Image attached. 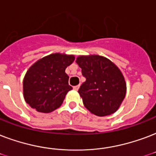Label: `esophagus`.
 I'll use <instances>...</instances> for the list:
<instances>
[{"label": "esophagus", "mask_w": 156, "mask_h": 156, "mask_svg": "<svg viewBox=\"0 0 156 156\" xmlns=\"http://www.w3.org/2000/svg\"><path fill=\"white\" fill-rule=\"evenodd\" d=\"M73 89H74V90H76V91H77V90H78V88H79V85H77V86H74L73 87Z\"/></svg>", "instance_id": "1"}]
</instances>
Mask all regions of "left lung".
<instances>
[{"label": "left lung", "instance_id": "1", "mask_svg": "<svg viewBox=\"0 0 156 156\" xmlns=\"http://www.w3.org/2000/svg\"><path fill=\"white\" fill-rule=\"evenodd\" d=\"M76 62L86 78L78 89L84 106L97 116L115 113L126 94L125 80L119 68L101 55L79 56Z\"/></svg>", "mask_w": 156, "mask_h": 156}]
</instances>
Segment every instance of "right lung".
<instances>
[{
    "instance_id": "obj_1",
    "label": "right lung",
    "mask_w": 156,
    "mask_h": 156,
    "mask_svg": "<svg viewBox=\"0 0 156 156\" xmlns=\"http://www.w3.org/2000/svg\"><path fill=\"white\" fill-rule=\"evenodd\" d=\"M73 60V55L55 53L31 66L23 79L25 101L41 113L52 112L59 108L68 91L73 89L69 85L65 69Z\"/></svg>"
}]
</instances>
